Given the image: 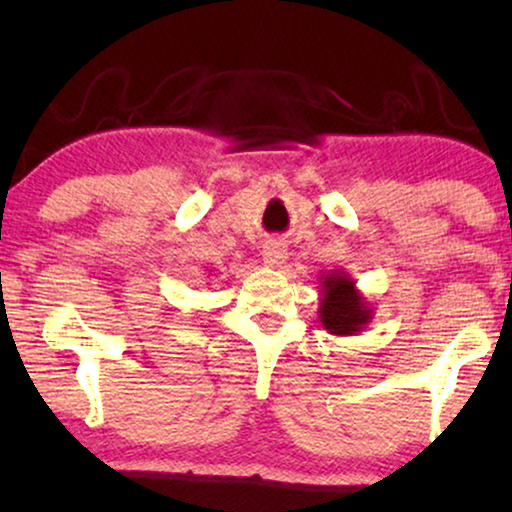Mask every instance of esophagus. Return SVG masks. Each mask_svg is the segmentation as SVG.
Returning a JSON list of instances; mask_svg holds the SVG:
<instances>
[{"instance_id":"obj_1","label":"esophagus","mask_w":512,"mask_h":512,"mask_svg":"<svg viewBox=\"0 0 512 512\" xmlns=\"http://www.w3.org/2000/svg\"><path fill=\"white\" fill-rule=\"evenodd\" d=\"M286 247L282 242H268L263 247V263L268 265V268H279V265H282L284 261H286Z\"/></svg>"}]
</instances>
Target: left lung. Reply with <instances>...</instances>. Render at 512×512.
Returning <instances> with one entry per match:
<instances>
[{
	"mask_svg": "<svg viewBox=\"0 0 512 512\" xmlns=\"http://www.w3.org/2000/svg\"><path fill=\"white\" fill-rule=\"evenodd\" d=\"M319 321L331 335H359L373 319V307L345 270L321 275Z\"/></svg>",
	"mask_w": 512,
	"mask_h": 512,
	"instance_id": "8db88e82",
	"label": "left lung"
}]
</instances>
